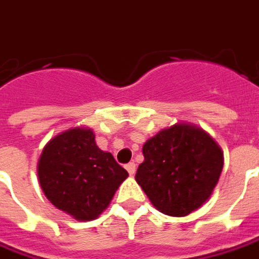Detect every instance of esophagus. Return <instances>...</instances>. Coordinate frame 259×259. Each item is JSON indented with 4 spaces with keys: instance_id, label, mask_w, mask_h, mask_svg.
Segmentation results:
<instances>
[{
    "instance_id": "obj_1",
    "label": "esophagus",
    "mask_w": 259,
    "mask_h": 259,
    "mask_svg": "<svg viewBox=\"0 0 259 259\" xmlns=\"http://www.w3.org/2000/svg\"><path fill=\"white\" fill-rule=\"evenodd\" d=\"M125 169L128 170V174L133 176V175L135 174V163H134V162H130V163H126Z\"/></svg>"
}]
</instances>
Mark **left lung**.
Segmentation results:
<instances>
[{
    "label": "left lung",
    "mask_w": 259,
    "mask_h": 259,
    "mask_svg": "<svg viewBox=\"0 0 259 259\" xmlns=\"http://www.w3.org/2000/svg\"><path fill=\"white\" fill-rule=\"evenodd\" d=\"M135 181L159 211L183 217L203 206L222 175V148L199 126L175 124L142 147Z\"/></svg>",
    "instance_id": "obj_1"
}]
</instances>
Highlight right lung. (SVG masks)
I'll return each instance as SVG.
<instances>
[{
	"label": "right lung",
	"mask_w": 259,
	"mask_h": 259,
	"mask_svg": "<svg viewBox=\"0 0 259 259\" xmlns=\"http://www.w3.org/2000/svg\"><path fill=\"white\" fill-rule=\"evenodd\" d=\"M90 128H72L52 138L37 162V178L55 207L80 222L97 219L128 172L96 145Z\"/></svg>",
	"instance_id": "add662e5"
}]
</instances>
